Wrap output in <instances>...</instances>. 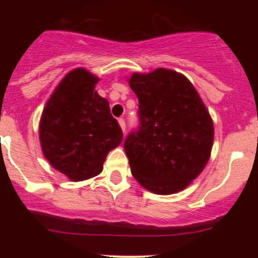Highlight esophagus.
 <instances>
[{
  "mask_svg": "<svg viewBox=\"0 0 258 258\" xmlns=\"http://www.w3.org/2000/svg\"><path fill=\"white\" fill-rule=\"evenodd\" d=\"M118 123H119V126H121V128H122V131H126V122H124V119L123 118H118Z\"/></svg>",
  "mask_w": 258,
  "mask_h": 258,
  "instance_id": "esophagus-1",
  "label": "esophagus"
}]
</instances>
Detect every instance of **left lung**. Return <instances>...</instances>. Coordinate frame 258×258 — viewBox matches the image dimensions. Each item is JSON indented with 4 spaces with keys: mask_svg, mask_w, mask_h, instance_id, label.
I'll use <instances>...</instances> for the list:
<instances>
[{
    "mask_svg": "<svg viewBox=\"0 0 258 258\" xmlns=\"http://www.w3.org/2000/svg\"><path fill=\"white\" fill-rule=\"evenodd\" d=\"M140 126L124 141L132 176L156 195L186 188L209 162L213 122L199 92L178 72L157 69L128 80Z\"/></svg>",
    "mask_w": 258,
    "mask_h": 258,
    "instance_id": "obj_1",
    "label": "left lung"
}]
</instances>
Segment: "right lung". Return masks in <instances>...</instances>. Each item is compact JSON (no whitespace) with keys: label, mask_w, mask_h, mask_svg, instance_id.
Wrapping results in <instances>:
<instances>
[{"label":"right lung","mask_w":258,"mask_h":258,"mask_svg":"<svg viewBox=\"0 0 258 258\" xmlns=\"http://www.w3.org/2000/svg\"><path fill=\"white\" fill-rule=\"evenodd\" d=\"M98 77L75 69L48 98L40 121L43 156L71 181L102 172L111 150L122 142V130L106 98L95 91Z\"/></svg>","instance_id":"right-lung-1"}]
</instances>
